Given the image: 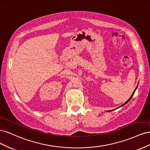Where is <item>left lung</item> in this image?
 <instances>
[{
    "instance_id": "1",
    "label": "left lung",
    "mask_w": 150,
    "mask_h": 150,
    "mask_svg": "<svg viewBox=\"0 0 150 150\" xmlns=\"http://www.w3.org/2000/svg\"><path fill=\"white\" fill-rule=\"evenodd\" d=\"M138 85H137V87H136V88H135V89H134V92L133 93V94H131V96H130V98H129V99H128V100H127V101H126V102H125V103H124L123 104H122V105H121V106H120L119 108H120V107H122V106H125L126 104H127V103H128V102H129V101H130V99H131V98H132V97L133 96V95H134V92H135V91H136V89H137V88H138ZM111 111H112V110H111Z\"/></svg>"
}]
</instances>
